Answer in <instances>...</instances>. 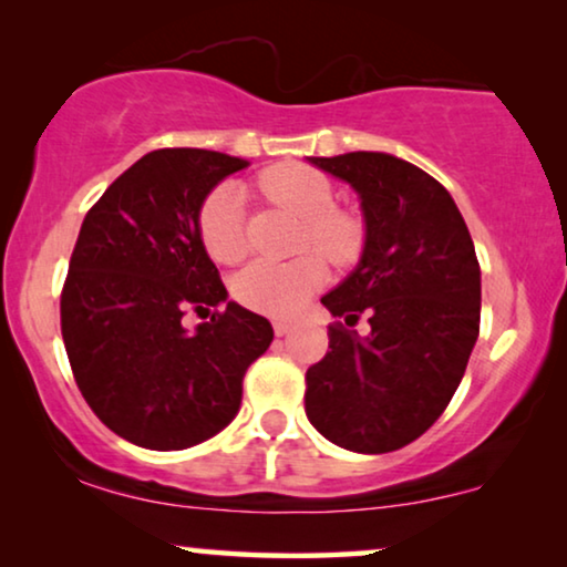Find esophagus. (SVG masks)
Returning a JSON list of instances; mask_svg holds the SVG:
<instances>
[{"instance_id":"esophagus-1","label":"esophagus","mask_w":567,"mask_h":567,"mask_svg":"<svg viewBox=\"0 0 567 567\" xmlns=\"http://www.w3.org/2000/svg\"><path fill=\"white\" fill-rule=\"evenodd\" d=\"M291 328H293V324H291L289 320H276V322H274V332H276L278 338H281V336H289Z\"/></svg>"}]
</instances>
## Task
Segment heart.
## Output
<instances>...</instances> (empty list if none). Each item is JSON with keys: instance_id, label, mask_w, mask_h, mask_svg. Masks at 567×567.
<instances>
[{"instance_id": "1", "label": "heart", "mask_w": 567, "mask_h": 567, "mask_svg": "<svg viewBox=\"0 0 567 567\" xmlns=\"http://www.w3.org/2000/svg\"><path fill=\"white\" fill-rule=\"evenodd\" d=\"M258 188L305 219L301 247H315L336 266H351L367 245V227L359 216L336 208L332 183L307 165H276L258 175ZM198 237L216 262H239L250 250L245 224V190L237 183H221L206 193L198 208ZM328 278V266L317 252L291 260L260 258L235 278V297L258 312L289 317Z\"/></svg>"}]
</instances>
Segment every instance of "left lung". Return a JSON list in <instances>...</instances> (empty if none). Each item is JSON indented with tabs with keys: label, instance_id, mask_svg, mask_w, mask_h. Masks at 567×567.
Returning <instances> with one entry per match:
<instances>
[{
	"label": "left lung",
	"instance_id": "obj_1",
	"mask_svg": "<svg viewBox=\"0 0 567 567\" xmlns=\"http://www.w3.org/2000/svg\"><path fill=\"white\" fill-rule=\"evenodd\" d=\"M359 193L367 245L322 305L369 337L328 328L307 369L309 423L332 444L386 454L423 436L452 402L480 336V262L454 198L421 167L384 152L309 157Z\"/></svg>",
	"mask_w": 567,
	"mask_h": 567
}]
</instances>
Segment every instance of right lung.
<instances>
[{
	"label": "right lung",
	"mask_w": 567,
	"mask_h": 567,
	"mask_svg": "<svg viewBox=\"0 0 567 567\" xmlns=\"http://www.w3.org/2000/svg\"><path fill=\"white\" fill-rule=\"evenodd\" d=\"M245 159L154 150L115 177L84 216L61 289V336L74 382L100 421L154 452L227 429L247 367L268 351L266 317L227 300L198 237V208ZM188 308H214L196 333Z\"/></svg>",
	"instance_id": "right-lung-1"
}]
</instances>
